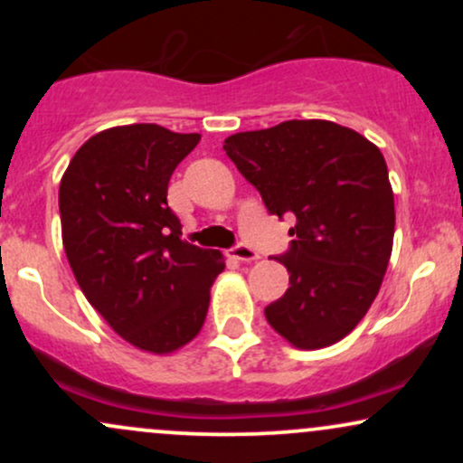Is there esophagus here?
<instances>
[{"label": "esophagus", "mask_w": 463, "mask_h": 463, "mask_svg": "<svg viewBox=\"0 0 463 463\" xmlns=\"http://www.w3.org/2000/svg\"><path fill=\"white\" fill-rule=\"evenodd\" d=\"M228 252H231V257L237 259V261H254V259H259L257 250L250 248L248 243H241V241L235 243V246L228 250Z\"/></svg>", "instance_id": "esophagus-1"}]
</instances>
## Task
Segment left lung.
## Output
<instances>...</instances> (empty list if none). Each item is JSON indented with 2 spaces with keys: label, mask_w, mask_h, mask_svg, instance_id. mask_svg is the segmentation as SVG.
<instances>
[{
  "label": "left lung",
  "mask_w": 463,
  "mask_h": 463,
  "mask_svg": "<svg viewBox=\"0 0 463 463\" xmlns=\"http://www.w3.org/2000/svg\"><path fill=\"white\" fill-rule=\"evenodd\" d=\"M224 150L269 213L296 220L294 239L279 254L289 289L265 307L269 326L305 350L346 337L379 294L394 241L383 154L324 119L237 132Z\"/></svg>",
  "instance_id": "1"
}]
</instances>
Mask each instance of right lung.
<instances>
[{
	"mask_svg": "<svg viewBox=\"0 0 463 463\" xmlns=\"http://www.w3.org/2000/svg\"><path fill=\"white\" fill-rule=\"evenodd\" d=\"M156 124L119 126L84 143L58 191L62 243L80 289L132 346L172 353L200 333L217 250L183 241L167 204L174 169L198 146Z\"/></svg>",
	"mask_w": 463,
	"mask_h": 463,
	"instance_id": "1",
	"label": "right lung"
}]
</instances>
